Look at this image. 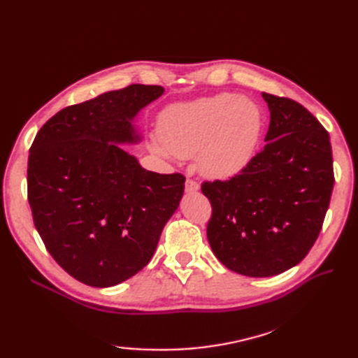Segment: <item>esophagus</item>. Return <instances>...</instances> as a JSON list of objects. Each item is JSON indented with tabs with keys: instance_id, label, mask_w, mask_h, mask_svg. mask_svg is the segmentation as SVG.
I'll return each instance as SVG.
<instances>
[{
	"instance_id": "esophagus-1",
	"label": "esophagus",
	"mask_w": 358,
	"mask_h": 358,
	"mask_svg": "<svg viewBox=\"0 0 358 358\" xmlns=\"http://www.w3.org/2000/svg\"><path fill=\"white\" fill-rule=\"evenodd\" d=\"M200 189V185L197 182H194V180H191V179H188L187 182H185V192H188V194H194V192H197Z\"/></svg>"
}]
</instances>
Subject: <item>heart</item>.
<instances>
[{
  "label": "heart",
  "mask_w": 358,
  "mask_h": 358,
  "mask_svg": "<svg viewBox=\"0 0 358 358\" xmlns=\"http://www.w3.org/2000/svg\"><path fill=\"white\" fill-rule=\"evenodd\" d=\"M264 127L258 104L234 94H218L164 110L159 136L150 149L167 161L197 155L199 169L212 179H229L252 161Z\"/></svg>",
  "instance_id": "1"
}]
</instances>
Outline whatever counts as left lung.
<instances>
[{
  "label": "left lung",
  "mask_w": 358,
  "mask_h": 358,
  "mask_svg": "<svg viewBox=\"0 0 358 358\" xmlns=\"http://www.w3.org/2000/svg\"><path fill=\"white\" fill-rule=\"evenodd\" d=\"M266 146L230 180L204 182L208 241L236 273L268 278L297 266L320 234L333 191L329 133L301 104L263 92Z\"/></svg>",
  "instance_id": "8db88e82"
}]
</instances>
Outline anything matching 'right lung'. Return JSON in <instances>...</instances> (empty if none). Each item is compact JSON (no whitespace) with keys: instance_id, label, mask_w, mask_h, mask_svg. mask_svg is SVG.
Instances as JSON below:
<instances>
[{"instance_id":"right-lung-1","label":"right lung","mask_w":358,"mask_h":358,"mask_svg":"<svg viewBox=\"0 0 358 358\" xmlns=\"http://www.w3.org/2000/svg\"><path fill=\"white\" fill-rule=\"evenodd\" d=\"M164 94L129 85L59 110L41 127L28 158V201L48 251L80 282L107 288L152 258L179 208L185 178L140 166L136 117Z\"/></svg>"}]
</instances>
